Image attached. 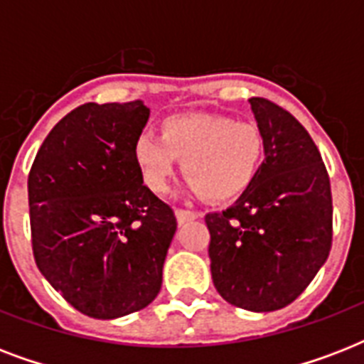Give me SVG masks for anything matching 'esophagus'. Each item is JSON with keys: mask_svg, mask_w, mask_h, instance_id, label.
<instances>
[{"mask_svg": "<svg viewBox=\"0 0 364 364\" xmlns=\"http://www.w3.org/2000/svg\"><path fill=\"white\" fill-rule=\"evenodd\" d=\"M176 217H177V223H179V225H183V223L193 221V219H198V217H202V213H200V211L181 210V208H177Z\"/></svg>", "mask_w": 364, "mask_h": 364, "instance_id": "34e87169", "label": "esophagus"}]
</instances>
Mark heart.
Instances as JSON below:
<instances>
[{"mask_svg": "<svg viewBox=\"0 0 364 364\" xmlns=\"http://www.w3.org/2000/svg\"><path fill=\"white\" fill-rule=\"evenodd\" d=\"M264 153L259 126L205 113L168 117L160 136L143 132L134 141V160L149 188L164 193L179 159L187 181L210 200L234 198L251 187Z\"/></svg>", "mask_w": 364, "mask_h": 364, "instance_id": "b5f03b06", "label": "heart"}]
</instances>
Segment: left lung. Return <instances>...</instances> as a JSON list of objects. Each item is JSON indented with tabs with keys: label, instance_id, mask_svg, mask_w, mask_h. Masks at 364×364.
<instances>
[{
	"label": "left lung",
	"instance_id": "left-lung-1",
	"mask_svg": "<svg viewBox=\"0 0 364 364\" xmlns=\"http://www.w3.org/2000/svg\"><path fill=\"white\" fill-rule=\"evenodd\" d=\"M266 143L259 177L236 204L205 215L213 285L249 311L296 300L333 245V194L321 153L289 111L249 100Z\"/></svg>",
	"mask_w": 364,
	"mask_h": 364
}]
</instances>
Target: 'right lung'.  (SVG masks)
Returning <instances> with one entry per match:
<instances>
[{
	"label": "right lung",
	"instance_id": "obj_1",
	"mask_svg": "<svg viewBox=\"0 0 364 364\" xmlns=\"http://www.w3.org/2000/svg\"><path fill=\"white\" fill-rule=\"evenodd\" d=\"M147 119L139 100L79 105L45 137L28 176L37 268L94 319L143 310L162 287L177 219L134 160Z\"/></svg>",
	"mask_w": 364,
	"mask_h": 364
}]
</instances>
